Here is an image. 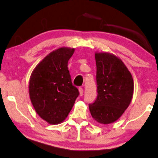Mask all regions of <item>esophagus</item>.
<instances>
[{
    "label": "esophagus",
    "instance_id": "34e87169",
    "mask_svg": "<svg viewBox=\"0 0 158 158\" xmlns=\"http://www.w3.org/2000/svg\"><path fill=\"white\" fill-rule=\"evenodd\" d=\"M79 92H80V96H82V94H83V89L82 88V87H80L79 88Z\"/></svg>",
    "mask_w": 158,
    "mask_h": 158
}]
</instances>
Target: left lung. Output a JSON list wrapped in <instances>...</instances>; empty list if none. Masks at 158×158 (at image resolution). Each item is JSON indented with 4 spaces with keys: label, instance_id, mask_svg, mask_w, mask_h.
<instances>
[{
    "label": "left lung",
    "instance_id": "8db88e82",
    "mask_svg": "<svg viewBox=\"0 0 158 158\" xmlns=\"http://www.w3.org/2000/svg\"><path fill=\"white\" fill-rule=\"evenodd\" d=\"M97 98L89 104L94 120L107 124L118 119L131 103L133 81L127 66L114 55L96 53Z\"/></svg>",
    "mask_w": 158,
    "mask_h": 158
}]
</instances>
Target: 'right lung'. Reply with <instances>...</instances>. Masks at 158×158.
Wrapping results in <instances>:
<instances>
[{
  "label": "right lung",
  "instance_id": "1",
  "mask_svg": "<svg viewBox=\"0 0 158 158\" xmlns=\"http://www.w3.org/2000/svg\"><path fill=\"white\" fill-rule=\"evenodd\" d=\"M74 48H60L44 59L30 80V97L35 111L44 120L58 124L65 120L79 95L72 83L68 61Z\"/></svg>",
  "mask_w": 158,
  "mask_h": 158
}]
</instances>
